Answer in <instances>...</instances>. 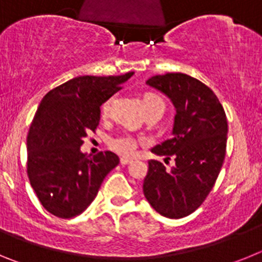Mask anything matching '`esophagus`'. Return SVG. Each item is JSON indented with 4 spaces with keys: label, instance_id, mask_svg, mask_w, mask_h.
<instances>
[{
    "label": "esophagus",
    "instance_id": "obj_1",
    "mask_svg": "<svg viewBox=\"0 0 262 262\" xmlns=\"http://www.w3.org/2000/svg\"><path fill=\"white\" fill-rule=\"evenodd\" d=\"M131 163H133V159H128V157H122V159H120V164H122V165H127V164Z\"/></svg>",
    "mask_w": 262,
    "mask_h": 262
}]
</instances>
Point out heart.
Here are the masks:
<instances>
[{
  "mask_svg": "<svg viewBox=\"0 0 262 262\" xmlns=\"http://www.w3.org/2000/svg\"><path fill=\"white\" fill-rule=\"evenodd\" d=\"M143 105H144L145 111L164 110V108H165V103H164V101L161 99V97H159L157 94H154V93H147L144 97H143ZM108 106H110V101H106V102L102 105L103 114L107 113ZM138 144H139V139L134 138V136L131 135H124V136H120V138L114 139V140L111 142V148L115 149L117 152H119V154L129 156V155L135 154Z\"/></svg>",
  "mask_w": 262,
  "mask_h": 262,
  "instance_id": "1",
  "label": "heart"
}]
</instances>
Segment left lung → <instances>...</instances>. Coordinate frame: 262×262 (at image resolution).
<instances>
[{"label": "left lung", "mask_w": 262, "mask_h": 262, "mask_svg": "<svg viewBox=\"0 0 262 262\" xmlns=\"http://www.w3.org/2000/svg\"><path fill=\"white\" fill-rule=\"evenodd\" d=\"M147 84L176 108L172 138L152 148L155 155L173 157L176 163L166 170L149 160L143 193L159 214L180 219L195 211L214 187L226 156L227 117L214 92L191 76L157 75Z\"/></svg>", "instance_id": "8db88e82"}]
</instances>
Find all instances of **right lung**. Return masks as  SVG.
Segmentation results:
<instances>
[{
    "label": "right lung",
    "instance_id": "add662e5",
    "mask_svg": "<svg viewBox=\"0 0 262 262\" xmlns=\"http://www.w3.org/2000/svg\"><path fill=\"white\" fill-rule=\"evenodd\" d=\"M133 75L80 76L41 99L27 136V176L41 206L55 216L81 214L119 164L113 152L92 156L80 147L99 124L101 105Z\"/></svg>",
    "mask_w": 262,
    "mask_h": 262
}]
</instances>
